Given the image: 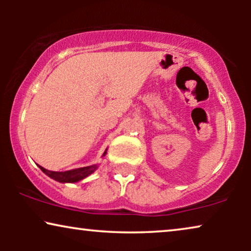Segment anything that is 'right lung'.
<instances>
[{
	"label": "right lung",
	"mask_w": 251,
	"mask_h": 251,
	"mask_svg": "<svg viewBox=\"0 0 251 251\" xmlns=\"http://www.w3.org/2000/svg\"><path fill=\"white\" fill-rule=\"evenodd\" d=\"M106 153H107V149H106L104 154H102V156H105ZM37 166H39V164H37ZM39 168L47 175V176H49L54 180L59 181V183H77V181L84 179V178L90 176L91 174H94L95 171L97 170L98 164H92V166L77 168V169L68 171H50L44 169V168L41 166H39Z\"/></svg>",
	"instance_id": "1"
}]
</instances>
